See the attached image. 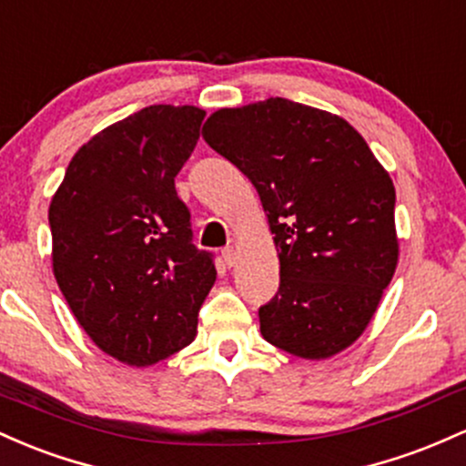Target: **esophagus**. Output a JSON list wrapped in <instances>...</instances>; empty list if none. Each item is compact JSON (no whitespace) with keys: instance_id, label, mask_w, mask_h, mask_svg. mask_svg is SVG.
Instances as JSON below:
<instances>
[{"instance_id":"34e87169","label":"esophagus","mask_w":466,"mask_h":466,"mask_svg":"<svg viewBox=\"0 0 466 466\" xmlns=\"http://www.w3.org/2000/svg\"><path fill=\"white\" fill-rule=\"evenodd\" d=\"M235 259H238V255H235V248L233 247H227L222 250V261H224V266H228V268H231V266L235 264Z\"/></svg>"}]
</instances>
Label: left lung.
<instances>
[{
  "label": "left lung",
  "mask_w": 466,
  "mask_h": 466,
  "mask_svg": "<svg viewBox=\"0 0 466 466\" xmlns=\"http://www.w3.org/2000/svg\"><path fill=\"white\" fill-rule=\"evenodd\" d=\"M202 138L253 182L279 258L261 337L321 360L372 321L399 264L396 191L346 118L289 98L222 107Z\"/></svg>",
  "instance_id": "1"
}]
</instances>
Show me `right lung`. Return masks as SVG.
I'll list each match as a JSON object with an SVG mask.
<instances>
[{"mask_svg": "<svg viewBox=\"0 0 466 466\" xmlns=\"http://www.w3.org/2000/svg\"><path fill=\"white\" fill-rule=\"evenodd\" d=\"M205 109L149 106L94 134L52 196V273L94 346L134 368L198 334L216 266L191 242L174 177Z\"/></svg>", "mask_w": 466, "mask_h": 466, "instance_id": "add662e5", "label": "right lung"}]
</instances>
